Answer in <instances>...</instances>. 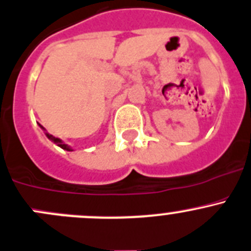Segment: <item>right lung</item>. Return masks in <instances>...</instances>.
<instances>
[{
	"label": "right lung",
	"instance_id": "1",
	"mask_svg": "<svg viewBox=\"0 0 251 251\" xmlns=\"http://www.w3.org/2000/svg\"><path fill=\"white\" fill-rule=\"evenodd\" d=\"M39 126H40L41 130H43L44 132H45V136L49 138V140L51 141V142H53L56 146H58V147H61V148H62V150H65V151H70V152H71V151H74V150H72V147H70L69 145H66V143H65L64 141L60 140V138H57V137H55V136H52V135H51V133H49L48 131H46L45 128H44L43 126L40 125V124H39Z\"/></svg>",
	"mask_w": 251,
	"mask_h": 251
}]
</instances>
